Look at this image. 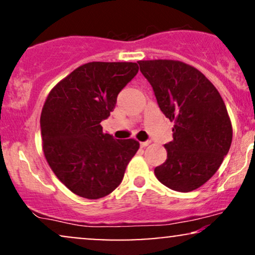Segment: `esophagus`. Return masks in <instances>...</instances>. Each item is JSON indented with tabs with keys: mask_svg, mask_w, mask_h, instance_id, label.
Returning a JSON list of instances; mask_svg holds the SVG:
<instances>
[{
	"mask_svg": "<svg viewBox=\"0 0 255 255\" xmlns=\"http://www.w3.org/2000/svg\"><path fill=\"white\" fill-rule=\"evenodd\" d=\"M151 144V141H142V142H140V146H141V147H146V146H148Z\"/></svg>",
	"mask_w": 255,
	"mask_h": 255,
	"instance_id": "obj_1",
	"label": "esophagus"
}]
</instances>
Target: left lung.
<instances>
[{
	"label": "left lung",
	"instance_id": "obj_1",
	"mask_svg": "<svg viewBox=\"0 0 255 255\" xmlns=\"http://www.w3.org/2000/svg\"><path fill=\"white\" fill-rule=\"evenodd\" d=\"M159 109L174 122L166 160L154 175L172 191L192 192L218 170L229 152L233 127L221 95L201 72L180 61H139Z\"/></svg>",
	"mask_w": 255,
	"mask_h": 255
}]
</instances>
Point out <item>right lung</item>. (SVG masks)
<instances>
[{"label":"right lung","mask_w":255,"mask_h":255,"mask_svg":"<svg viewBox=\"0 0 255 255\" xmlns=\"http://www.w3.org/2000/svg\"><path fill=\"white\" fill-rule=\"evenodd\" d=\"M137 71L133 62L83 64L61 80L44 103V154L58 180L79 197L99 199L110 194L139 150L136 140L115 139L103 133L101 126Z\"/></svg>","instance_id":"obj_1"}]
</instances>
